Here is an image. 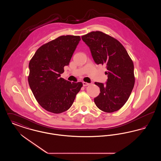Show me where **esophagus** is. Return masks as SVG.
I'll return each instance as SVG.
<instances>
[{"label": "esophagus", "instance_id": "34e87169", "mask_svg": "<svg viewBox=\"0 0 161 161\" xmlns=\"http://www.w3.org/2000/svg\"><path fill=\"white\" fill-rule=\"evenodd\" d=\"M83 86H87L89 85V83H88L87 82H83Z\"/></svg>", "mask_w": 161, "mask_h": 161}]
</instances>
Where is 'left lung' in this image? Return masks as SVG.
Here are the masks:
<instances>
[{"mask_svg":"<svg viewBox=\"0 0 161 161\" xmlns=\"http://www.w3.org/2000/svg\"><path fill=\"white\" fill-rule=\"evenodd\" d=\"M81 38L89 47L95 62L104 64L107 69L106 83H95L100 87V93L94 102L103 112H116L125 104L133 89V61L118 40L103 32L92 31Z\"/></svg>","mask_w":161,"mask_h":161,"instance_id":"8db88e82","label":"left lung"}]
</instances>
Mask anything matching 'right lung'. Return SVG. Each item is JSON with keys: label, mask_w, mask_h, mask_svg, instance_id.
I'll use <instances>...</instances> for the list:
<instances>
[{"label": "right lung", "mask_w": 161, "mask_h": 161, "mask_svg": "<svg viewBox=\"0 0 161 161\" xmlns=\"http://www.w3.org/2000/svg\"><path fill=\"white\" fill-rule=\"evenodd\" d=\"M80 40L76 36L58 37L40 46L30 61V87L38 104L49 112L68 110L83 86L60 77Z\"/></svg>", "instance_id": "add662e5"}]
</instances>
